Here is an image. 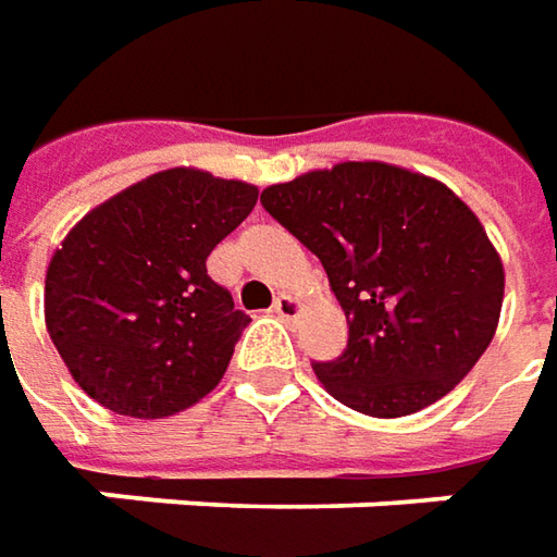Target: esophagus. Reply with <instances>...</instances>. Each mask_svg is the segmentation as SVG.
Here are the masks:
<instances>
[{
	"instance_id": "esophagus-1",
	"label": "esophagus",
	"mask_w": 557,
	"mask_h": 557,
	"mask_svg": "<svg viewBox=\"0 0 557 557\" xmlns=\"http://www.w3.org/2000/svg\"><path fill=\"white\" fill-rule=\"evenodd\" d=\"M274 314L283 317V320H296L298 314H301V301H298L296 296H277L274 298Z\"/></svg>"
}]
</instances>
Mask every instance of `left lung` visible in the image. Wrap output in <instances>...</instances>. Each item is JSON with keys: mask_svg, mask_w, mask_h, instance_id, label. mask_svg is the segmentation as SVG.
I'll list each match as a JSON object with an SVG mask.
<instances>
[{"mask_svg": "<svg viewBox=\"0 0 557 557\" xmlns=\"http://www.w3.org/2000/svg\"><path fill=\"white\" fill-rule=\"evenodd\" d=\"M261 206L320 259L348 317V348L314 363L338 404L410 416L487 351L506 274L447 184L392 163H338L264 187Z\"/></svg>", "mask_w": 557, "mask_h": 557, "instance_id": "left-lung-1", "label": "left lung"}]
</instances>
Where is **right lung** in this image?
<instances>
[{
	"label": "right lung",
	"mask_w": 557,
	"mask_h": 557,
	"mask_svg": "<svg viewBox=\"0 0 557 557\" xmlns=\"http://www.w3.org/2000/svg\"><path fill=\"white\" fill-rule=\"evenodd\" d=\"M259 187L165 169L91 209L46 271V326L76 385L107 410L163 419L221 382L249 317L206 259Z\"/></svg>",
	"instance_id": "add662e5"
}]
</instances>
